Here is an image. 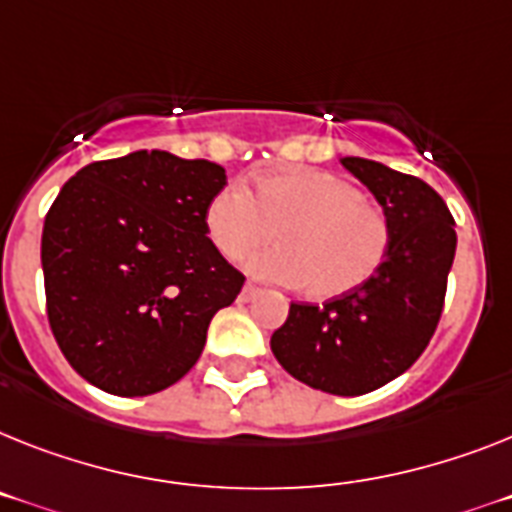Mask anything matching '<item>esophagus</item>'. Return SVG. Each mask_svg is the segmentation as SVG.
<instances>
[{
  "instance_id": "1",
  "label": "esophagus",
  "mask_w": 512,
  "mask_h": 512,
  "mask_svg": "<svg viewBox=\"0 0 512 512\" xmlns=\"http://www.w3.org/2000/svg\"><path fill=\"white\" fill-rule=\"evenodd\" d=\"M257 294H260V289H257L255 283H244L242 294H239V302H252Z\"/></svg>"
}]
</instances>
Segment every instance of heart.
I'll return each mask as SVG.
<instances>
[{"instance_id":"heart-1","label":"heart","mask_w":512,"mask_h":512,"mask_svg":"<svg viewBox=\"0 0 512 512\" xmlns=\"http://www.w3.org/2000/svg\"><path fill=\"white\" fill-rule=\"evenodd\" d=\"M210 242L229 260L249 255L260 278L299 283L304 296L325 302L351 294L375 276L390 247V221L364 203L354 184L328 171L299 169L265 176L255 195L242 184L223 187L205 213Z\"/></svg>"}]
</instances>
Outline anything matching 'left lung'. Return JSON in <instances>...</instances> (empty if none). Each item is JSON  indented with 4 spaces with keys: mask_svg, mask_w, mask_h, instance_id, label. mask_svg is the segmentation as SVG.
Listing matches in <instances>:
<instances>
[{
    "mask_svg": "<svg viewBox=\"0 0 512 512\" xmlns=\"http://www.w3.org/2000/svg\"><path fill=\"white\" fill-rule=\"evenodd\" d=\"M341 163L377 197L390 247L375 276L322 307L291 302L270 349L291 377L333 395H364L403 375L427 349L455 257L448 205L419 176L367 158Z\"/></svg>",
    "mask_w": 512,
    "mask_h": 512,
    "instance_id": "left-lung-1",
    "label": "left lung"
}]
</instances>
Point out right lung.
Instances as JSON below:
<instances>
[{
  "label": "right lung",
  "mask_w": 512,
  "mask_h": 512,
  "mask_svg": "<svg viewBox=\"0 0 512 512\" xmlns=\"http://www.w3.org/2000/svg\"><path fill=\"white\" fill-rule=\"evenodd\" d=\"M223 166L137 150L67 179L41 236L46 315L64 359L111 395L182 380L244 276L208 239Z\"/></svg>",
  "instance_id": "right-lung-1"
}]
</instances>
